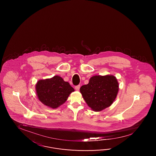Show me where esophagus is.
<instances>
[{
    "mask_svg": "<svg viewBox=\"0 0 156 156\" xmlns=\"http://www.w3.org/2000/svg\"><path fill=\"white\" fill-rule=\"evenodd\" d=\"M80 85L76 86H75V89H76V91H78V90H80Z\"/></svg>",
    "mask_w": 156,
    "mask_h": 156,
    "instance_id": "obj_1",
    "label": "esophagus"
}]
</instances>
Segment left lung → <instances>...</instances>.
Segmentation results:
<instances>
[{
    "instance_id": "obj_1",
    "label": "left lung",
    "mask_w": 156,
    "mask_h": 156,
    "mask_svg": "<svg viewBox=\"0 0 156 156\" xmlns=\"http://www.w3.org/2000/svg\"><path fill=\"white\" fill-rule=\"evenodd\" d=\"M118 83L113 76H92L80 91L86 104L95 112H99L113 103L118 91Z\"/></svg>"
}]
</instances>
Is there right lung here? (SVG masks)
I'll return each mask as SVG.
<instances>
[{"mask_svg": "<svg viewBox=\"0 0 156 156\" xmlns=\"http://www.w3.org/2000/svg\"><path fill=\"white\" fill-rule=\"evenodd\" d=\"M36 91L39 101L47 106L55 109L65 103L74 89L61 76L38 81Z\"/></svg>", "mask_w": 156, "mask_h": 156, "instance_id": "1", "label": "right lung"}]
</instances>
